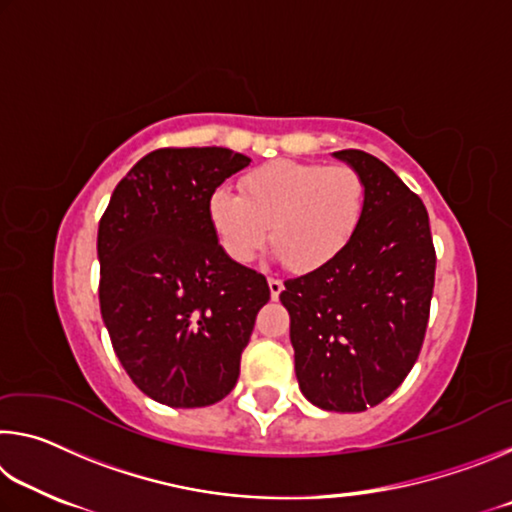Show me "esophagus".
Listing matches in <instances>:
<instances>
[{
    "mask_svg": "<svg viewBox=\"0 0 512 512\" xmlns=\"http://www.w3.org/2000/svg\"><path fill=\"white\" fill-rule=\"evenodd\" d=\"M268 289H271V298L277 300L284 289V284H282V280H277V277H268Z\"/></svg>",
    "mask_w": 512,
    "mask_h": 512,
    "instance_id": "1",
    "label": "esophagus"
}]
</instances>
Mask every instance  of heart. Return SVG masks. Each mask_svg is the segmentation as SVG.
<instances>
[{"label":"heart","mask_w":512,"mask_h":512,"mask_svg":"<svg viewBox=\"0 0 512 512\" xmlns=\"http://www.w3.org/2000/svg\"><path fill=\"white\" fill-rule=\"evenodd\" d=\"M368 185L352 167L275 160L241 178V196L216 189L207 216L225 255L250 262L268 239L293 271H316L357 235Z\"/></svg>","instance_id":"b5f03b06"}]
</instances>
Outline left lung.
Wrapping results in <instances>:
<instances>
[{
    "label": "left lung",
    "instance_id": "8db88e82",
    "mask_svg": "<svg viewBox=\"0 0 512 512\" xmlns=\"http://www.w3.org/2000/svg\"><path fill=\"white\" fill-rule=\"evenodd\" d=\"M368 185L366 216L339 255L284 282L302 395L325 411L359 413L391 395L418 361L436 280L427 207L391 167L336 151Z\"/></svg>",
    "mask_w": 512,
    "mask_h": 512
}]
</instances>
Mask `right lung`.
Returning a JSON list of instances; mask_svg holds the SVG:
<instances>
[{
	"label": "right lung",
	"instance_id": "1",
	"mask_svg": "<svg viewBox=\"0 0 512 512\" xmlns=\"http://www.w3.org/2000/svg\"><path fill=\"white\" fill-rule=\"evenodd\" d=\"M250 158L221 146L151 151L119 180L99 221V305L121 366L151 400H223L271 289L225 255L207 203Z\"/></svg>",
	"mask_w": 512,
	"mask_h": 512
}]
</instances>
